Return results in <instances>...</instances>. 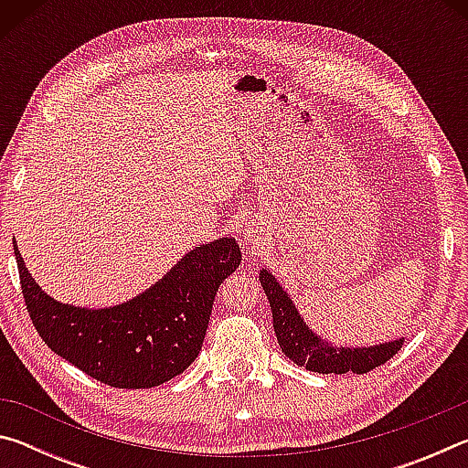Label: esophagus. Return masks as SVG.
<instances>
[{"label": "esophagus", "mask_w": 468, "mask_h": 468, "mask_svg": "<svg viewBox=\"0 0 468 468\" xmlns=\"http://www.w3.org/2000/svg\"><path fill=\"white\" fill-rule=\"evenodd\" d=\"M256 235H253L251 231H248V233H245V245H248V248L251 250V253H253V250H256Z\"/></svg>", "instance_id": "obj_1"}]
</instances>
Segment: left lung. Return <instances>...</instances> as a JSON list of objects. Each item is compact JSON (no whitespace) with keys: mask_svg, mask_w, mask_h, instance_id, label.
I'll return each mask as SVG.
<instances>
[{"mask_svg":"<svg viewBox=\"0 0 468 468\" xmlns=\"http://www.w3.org/2000/svg\"><path fill=\"white\" fill-rule=\"evenodd\" d=\"M260 282L266 291L272 310V326L279 338V345L287 357L297 366L318 371V374H367L378 366L394 357L400 351L405 338H396L390 343L374 345V346H335L328 340L315 335L307 328L301 318L295 303L287 295L279 282H276L271 271L262 268L260 271Z\"/></svg>","mask_w":468,"mask_h":468,"instance_id":"left-lung-1","label":"left lung"}]
</instances>
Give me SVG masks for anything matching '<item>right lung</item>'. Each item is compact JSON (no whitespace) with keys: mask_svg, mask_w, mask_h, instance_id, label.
<instances>
[{"mask_svg":"<svg viewBox=\"0 0 468 468\" xmlns=\"http://www.w3.org/2000/svg\"><path fill=\"white\" fill-rule=\"evenodd\" d=\"M20 287L38 336L59 357L113 388H153L192 366L208 328L212 301L241 264L231 237L187 251L171 271L122 305L89 310L59 303L38 287L14 239Z\"/></svg>","mask_w":468,"mask_h":468,"instance_id":"add662e5","label":"right lung"}]
</instances>
